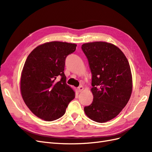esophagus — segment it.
Instances as JSON below:
<instances>
[{
  "label": "esophagus",
  "mask_w": 152,
  "mask_h": 152,
  "mask_svg": "<svg viewBox=\"0 0 152 152\" xmlns=\"http://www.w3.org/2000/svg\"><path fill=\"white\" fill-rule=\"evenodd\" d=\"M83 90H84V87H83V86H79V87L77 88V91L79 92V93H80V92L82 91Z\"/></svg>",
  "instance_id": "obj_1"
}]
</instances>
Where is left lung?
I'll list each match as a JSON object with an SVG mask.
<instances>
[{
    "label": "left lung",
    "mask_w": 152,
    "mask_h": 152,
    "mask_svg": "<svg viewBox=\"0 0 152 152\" xmlns=\"http://www.w3.org/2000/svg\"><path fill=\"white\" fill-rule=\"evenodd\" d=\"M82 49L92 73L93 101L84 107L86 115L103 123L117 116L130 99L132 89L131 68L122 50L105 42L84 44Z\"/></svg>",
    "instance_id": "left-lung-1"
}]
</instances>
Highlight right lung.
Wrapping results in <instances>:
<instances>
[{"instance_id": "obj_1", "label": "right lung", "mask_w": 152, "mask_h": 152, "mask_svg": "<svg viewBox=\"0 0 152 152\" xmlns=\"http://www.w3.org/2000/svg\"><path fill=\"white\" fill-rule=\"evenodd\" d=\"M76 47L54 41L39 45L27 57L21 77L22 98L31 112L42 120L61 117L75 98L74 91L66 83L64 70L66 58Z\"/></svg>"}]
</instances>
